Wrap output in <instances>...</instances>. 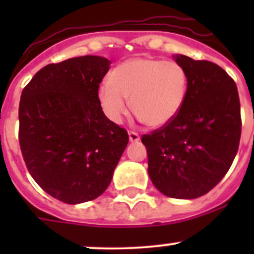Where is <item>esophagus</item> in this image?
Masks as SVG:
<instances>
[{
	"label": "esophagus",
	"mask_w": 254,
	"mask_h": 254,
	"mask_svg": "<svg viewBox=\"0 0 254 254\" xmlns=\"http://www.w3.org/2000/svg\"><path fill=\"white\" fill-rule=\"evenodd\" d=\"M129 140L131 142H137L140 140V136L137 132H134V131H129Z\"/></svg>",
	"instance_id": "esophagus-1"
}]
</instances>
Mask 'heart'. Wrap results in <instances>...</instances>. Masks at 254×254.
Segmentation results:
<instances>
[{
  "label": "heart",
  "mask_w": 254,
  "mask_h": 254,
  "mask_svg": "<svg viewBox=\"0 0 254 254\" xmlns=\"http://www.w3.org/2000/svg\"><path fill=\"white\" fill-rule=\"evenodd\" d=\"M188 73L181 64L155 58H132L118 65L98 88L104 114L115 124L131 109L151 127L170 124L188 94Z\"/></svg>",
  "instance_id": "obj_1"
}]
</instances>
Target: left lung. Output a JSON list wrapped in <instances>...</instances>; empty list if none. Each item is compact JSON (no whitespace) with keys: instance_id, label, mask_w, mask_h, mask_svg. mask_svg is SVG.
Segmentation results:
<instances>
[{"instance_id":"obj_1","label":"left lung","mask_w":254,"mask_h":254,"mask_svg":"<svg viewBox=\"0 0 254 254\" xmlns=\"http://www.w3.org/2000/svg\"><path fill=\"white\" fill-rule=\"evenodd\" d=\"M188 73V94L166 127L143 135L148 176L166 196L195 199L226 175L241 137V107L235 81L219 65L173 56Z\"/></svg>"}]
</instances>
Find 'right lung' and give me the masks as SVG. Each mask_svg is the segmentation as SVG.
<instances>
[{"instance_id": "right-lung-1", "label": "right lung", "mask_w": 254, "mask_h": 254, "mask_svg": "<svg viewBox=\"0 0 254 254\" xmlns=\"http://www.w3.org/2000/svg\"><path fill=\"white\" fill-rule=\"evenodd\" d=\"M111 61L86 55L50 64L24 87L19 145L30 176L66 204L104 193L129 142L127 130L104 115L98 88Z\"/></svg>"}]
</instances>
